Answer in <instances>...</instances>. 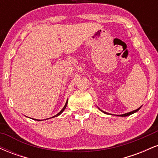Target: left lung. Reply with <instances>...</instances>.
<instances>
[{
	"instance_id": "1",
	"label": "left lung",
	"mask_w": 158,
	"mask_h": 158,
	"mask_svg": "<svg viewBox=\"0 0 158 158\" xmlns=\"http://www.w3.org/2000/svg\"><path fill=\"white\" fill-rule=\"evenodd\" d=\"M139 108H137V109L133 110V111L128 112V113H126V114H121V115H119V116H121V117H127V116H129V115H131V114H132L135 113V112L138 111V110H139ZM102 112H103V113H106V112H104V111H102Z\"/></svg>"
}]
</instances>
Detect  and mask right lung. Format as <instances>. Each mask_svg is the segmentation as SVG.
I'll list each match as a JSON object with an SVG mask.
<instances>
[{
	"label": "right lung",
	"mask_w": 158,
	"mask_h": 158,
	"mask_svg": "<svg viewBox=\"0 0 158 158\" xmlns=\"http://www.w3.org/2000/svg\"><path fill=\"white\" fill-rule=\"evenodd\" d=\"M67 104H68V101H67V102H66V104H65V106H64V108H62V110H61V111H60V112H59V114H56V116H54V117H57V116H59V115H60V114H61V113H62V112H63V111H64V110L65 109V108H66V106H67ZM37 120H38V119H37Z\"/></svg>",
	"instance_id": "obj_1"
}]
</instances>
